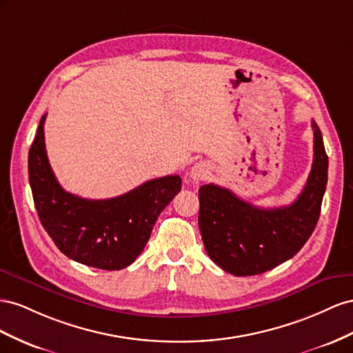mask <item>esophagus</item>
<instances>
[{
  "label": "esophagus",
  "instance_id": "34e87169",
  "mask_svg": "<svg viewBox=\"0 0 353 353\" xmlns=\"http://www.w3.org/2000/svg\"><path fill=\"white\" fill-rule=\"evenodd\" d=\"M210 170H211L210 165L201 161V163H196L192 168H190L189 176L194 180V182H199V180H204L210 174Z\"/></svg>",
  "mask_w": 353,
  "mask_h": 353
}]
</instances>
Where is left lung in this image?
Wrapping results in <instances>:
<instances>
[{
  "mask_svg": "<svg viewBox=\"0 0 353 353\" xmlns=\"http://www.w3.org/2000/svg\"><path fill=\"white\" fill-rule=\"evenodd\" d=\"M314 163L307 182L293 204L259 208L229 189L199 188L198 225L207 254L235 276L259 275L297 254L318 223L328 177V157L315 121Z\"/></svg>",
  "mask_w": 353,
  "mask_h": 353,
  "instance_id": "obj_1",
  "label": "left lung"
}]
</instances>
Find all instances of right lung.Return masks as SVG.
<instances>
[{"label": "right lung", "instance_id": "add662e5", "mask_svg": "<svg viewBox=\"0 0 353 353\" xmlns=\"http://www.w3.org/2000/svg\"><path fill=\"white\" fill-rule=\"evenodd\" d=\"M46 115L29 149L28 171L34 203L46 232L65 256L103 270L132 265L142 253L158 216L182 189L179 176L148 180L109 199L66 192L50 167L44 142Z\"/></svg>", "mask_w": 353, "mask_h": 353}]
</instances>
